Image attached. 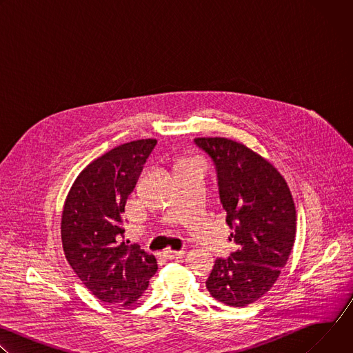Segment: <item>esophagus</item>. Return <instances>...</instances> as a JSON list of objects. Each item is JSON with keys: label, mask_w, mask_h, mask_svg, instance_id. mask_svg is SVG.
Here are the masks:
<instances>
[{"label": "esophagus", "mask_w": 353, "mask_h": 353, "mask_svg": "<svg viewBox=\"0 0 353 353\" xmlns=\"http://www.w3.org/2000/svg\"><path fill=\"white\" fill-rule=\"evenodd\" d=\"M184 256V251L180 250V251H174V250H166L163 251V257L168 259V260H179Z\"/></svg>", "instance_id": "34e87169"}]
</instances>
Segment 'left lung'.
<instances>
[{
    "label": "left lung",
    "instance_id": "left-lung-1",
    "mask_svg": "<svg viewBox=\"0 0 353 353\" xmlns=\"http://www.w3.org/2000/svg\"><path fill=\"white\" fill-rule=\"evenodd\" d=\"M216 172L236 250L215 261L205 285L223 305L243 307L265 294L292 251L296 210L285 179L264 158L226 138H195Z\"/></svg>",
    "mask_w": 353,
    "mask_h": 353
}]
</instances>
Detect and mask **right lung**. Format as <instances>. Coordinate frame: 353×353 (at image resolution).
Returning <instances> with one entry per match:
<instances>
[{"label": "right lung", "instance_id": "right-lung-1", "mask_svg": "<svg viewBox=\"0 0 353 353\" xmlns=\"http://www.w3.org/2000/svg\"><path fill=\"white\" fill-rule=\"evenodd\" d=\"M157 143L139 139L109 150L81 172L65 201V257L88 290L106 303H134L158 270L155 256L124 240L121 218Z\"/></svg>", "mask_w": 353, "mask_h": 353}]
</instances>
